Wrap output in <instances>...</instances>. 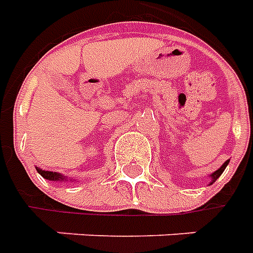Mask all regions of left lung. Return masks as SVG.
<instances>
[{"label": "left lung", "mask_w": 253, "mask_h": 253, "mask_svg": "<svg viewBox=\"0 0 253 253\" xmlns=\"http://www.w3.org/2000/svg\"><path fill=\"white\" fill-rule=\"evenodd\" d=\"M228 164H229V160H228V161H225V163H223V164L221 165V168H218V169L215 170V172H212L211 175H210V179H211V180H210V184H212V183L217 180L219 176L222 175V172H223V170H225V168L228 167Z\"/></svg>", "instance_id": "obj_1"}]
</instances>
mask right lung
I'll return each instance as SVG.
<instances>
[{
  "instance_id": "1",
  "label": "right lung",
  "mask_w": 253,
  "mask_h": 253,
  "mask_svg": "<svg viewBox=\"0 0 253 253\" xmlns=\"http://www.w3.org/2000/svg\"><path fill=\"white\" fill-rule=\"evenodd\" d=\"M36 170H38V173L41 176H43L46 180H50V181H69V177H66L65 175L62 173H58V172H52V170H44V169H41V168H38L36 167ZM73 181H76L74 179H72Z\"/></svg>"
}]
</instances>
